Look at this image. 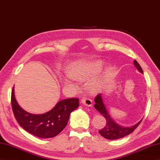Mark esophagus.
<instances>
[{"label": "esophagus", "instance_id": "obj_1", "mask_svg": "<svg viewBox=\"0 0 160 160\" xmlns=\"http://www.w3.org/2000/svg\"><path fill=\"white\" fill-rule=\"evenodd\" d=\"M81 102L82 103H83L84 105L87 106H89V107H91V106L93 105V103H92V100H90V99H88V98H82V100H81Z\"/></svg>", "mask_w": 160, "mask_h": 160}]
</instances>
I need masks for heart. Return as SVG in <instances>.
Instances as JSON below:
<instances>
[{"mask_svg": "<svg viewBox=\"0 0 160 160\" xmlns=\"http://www.w3.org/2000/svg\"><path fill=\"white\" fill-rule=\"evenodd\" d=\"M102 67V62L101 61H97L84 68H72L68 72V74L73 79L83 81L89 79L92 76L96 75L100 71ZM107 77L108 75L106 72L93 77L88 82V88L92 92H96L100 90L104 86ZM65 83L69 86L71 85V83L68 81H65Z\"/></svg>", "mask_w": 160, "mask_h": 160, "instance_id": "1", "label": "heart"}]
</instances>
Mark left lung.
I'll list each match as a JSON object with an SVG mask.
<instances>
[{
    "label": "left lung",
    "mask_w": 160,
    "mask_h": 160,
    "mask_svg": "<svg viewBox=\"0 0 160 160\" xmlns=\"http://www.w3.org/2000/svg\"><path fill=\"white\" fill-rule=\"evenodd\" d=\"M134 65L140 72L143 73L142 68L135 60H134ZM95 103H96L94 105L95 108L102 115H103V117L106 120V124L105 127H103V128L99 131V132L103 137L106 138L107 139H118L129 135V134L133 132L134 130H135V128L139 126V124L142 120L141 119L139 122H138L137 124L130 127H122L121 125H119L118 123H116L114 121V120H113V118L110 116L107 110L104 103H103L101 93L98 94L96 98H95Z\"/></svg>",
    "instance_id": "obj_1"
}]
</instances>
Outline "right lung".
<instances>
[{"label": "right lung", "instance_id": "right-lung-1", "mask_svg": "<svg viewBox=\"0 0 160 160\" xmlns=\"http://www.w3.org/2000/svg\"><path fill=\"white\" fill-rule=\"evenodd\" d=\"M11 105L15 117L24 130L42 139L58 135L66 127L71 112L79 107L78 98L59 101L52 109L44 114H34L24 110L17 103L15 89L11 93Z\"/></svg>", "mask_w": 160, "mask_h": 160}]
</instances>
